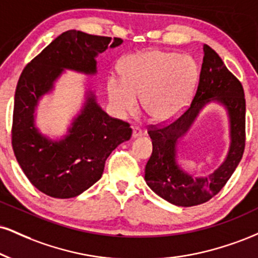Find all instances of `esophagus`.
Here are the masks:
<instances>
[{
  "mask_svg": "<svg viewBox=\"0 0 258 258\" xmlns=\"http://www.w3.org/2000/svg\"><path fill=\"white\" fill-rule=\"evenodd\" d=\"M143 136V131L139 127H133L132 128V138H139Z\"/></svg>",
  "mask_w": 258,
  "mask_h": 258,
  "instance_id": "obj_1",
  "label": "esophagus"
}]
</instances>
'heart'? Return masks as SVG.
<instances>
[{
  "mask_svg": "<svg viewBox=\"0 0 258 258\" xmlns=\"http://www.w3.org/2000/svg\"><path fill=\"white\" fill-rule=\"evenodd\" d=\"M122 78L110 76L107 94L117 115L142 109L154 122H167L181 113L196 86L198 66L187 55L145 50L130 55L121 64Z\"/></svg>",
  "mask_w": 258,
  "mask_h": 258,
  "instance_id": "1",
  "label": "heart"
}]
</instances>
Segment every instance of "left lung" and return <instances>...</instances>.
Masks as SVG:
<instances>
[{
  "label": "left lung",
  "instance_id": "left-lung-1",
  "mask_svg": "<svg viewBox=\"0 0 258 258\" xmlns=\"http://www.w3.org/2000/svg\"><path fill=\"white\" fill-rule=\"evenodd\" d=\"M200 83L190 107L169 125L151 128L153 154L145 166V181L157 196L178 207L206 203L225 186L243 157L245 97L243 86L209 45H203ZM225 108L230 125V148L224 162L207 177H195L177 163V144L207 104Z\"/></svg>",
  "mask_w": 258,
  "mask_h": 258
}]
</instances>
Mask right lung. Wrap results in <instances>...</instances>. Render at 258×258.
Instances as JSON below:
<instances>
[{"label": "right lung", "instance_id": "add662e5", "mask_svg": "<svg viewBox=\"0 0 258 258\" xmlns=\"http://www.w3.org/2000/svg\"><path fill=\"white\" fill-rule=\"evenodd\" d=\"M122 42L70 30L24 68L15 90L12 145L24 174L43 194L54 198L79 196L101 179L111 151L131 138L128 123L108 115L90 88L66 135L52 139L36 126L39 101L54 91L64 71L96 76L98 54Z\"/></svg>", "mask_w": 258, "mask_h": 258}]
</instances>
